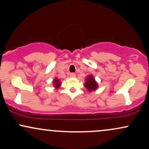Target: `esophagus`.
I'll list each match as a JSON object with an SVG mask.
<instances>
[{"label":"esophagus","mask_w":149,"mask_h":149,"mask_svg":"<svg viewBox=\"0 0 149 149\" xmlns=\"http://www.w3.org/2000/svg\"><path fill=\"white\" fill-rule=\"evenodd\" d=\"M76 74L75 73H70V76L72 77V78H74V77H76Z\"/></svg>","instance_id":"34e87169"}]
</instances>
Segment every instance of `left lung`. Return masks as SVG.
I'll return each instance as SVG.
<instances>
[{"label": "left lung", "instance_id": "left-lung-1", "mask_svg": "<svg viewBox=\"0 0 149 149\" xmlns=\"http://www.w3.org/2000/svg\"><path fill=\"white\" fill-rule=\"evenodd\" d=\"M85 88H86L89 91H91V90H95V89L97 88V84L95 81V79L92 78V76H89L87 78L86 83H85Z\"/></svg>", "mask_w": 149, "mask_h": 149}]
</instances>
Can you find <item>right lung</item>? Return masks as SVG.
I'll use <instances>...</instances> for the list:
<instances>
[{"mask_svg": "<svg viewBox=\"0 0 149 149\" xmlns=\"http://www.w3.org/2000/svg\"><path fill=\"white\" fill-rule=\"evenodd\" d=\"M54 86H55L56 88H59V85H60V83H59V80L57 79H55L54 80Z\"/></svg>", "mask_w": 149, "mask_h": 149, "instance_id": "add662e5", "label": "right lung"}]
</instances>
